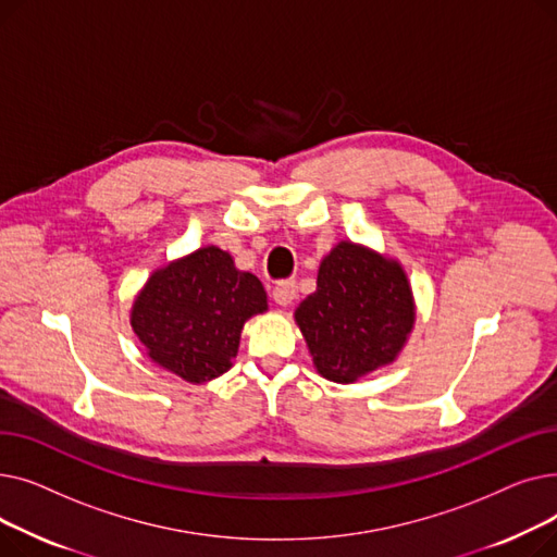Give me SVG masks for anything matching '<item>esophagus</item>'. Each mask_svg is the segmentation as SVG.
<instances>
[{
	"label": "esophagus",
	"instance_id": "1",
	"mask_svg": "<svg viewBox=\"0 0 557 557\" xmlns=\"http://www.w3.org/2000/svg\"><path fill=\"white\" fill-rule=\"evenodd\" d=\"M296 298V282L294 280H282L273 288V300L280 307H288Z\"/></svg>",
	"mask_w": 557,
	"mask_h": 557
}]
</instances>
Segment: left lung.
Listing matches in <instances>:
<instances>
[{"mask_svg": "<svg viewBox=\"0 0 557 557\" xmlns=\"http://www.w3.org/2000/svg\"><path fill=\"white\" fill-rule=\"evenodd\" d=\"M313 368L336 384L391 366L416 327V298L401 263L338 242L318 267L315 290L296 313Z\"/></svg>", "mask_w": 557, "mask_h": 557, "instance_id": "obj_1", "label": "left lung"}]
</instances>
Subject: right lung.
Masks as SVG:
<instances>
[{"label":"right lung","instance_id":"obj_1","mask_svg":"<svg viewBox=\"0 0 557 557\" xmlns=\"http://www.w3.org/2000/svg\"><path fill=\"white\" fill-rule=\"evenodd\" d=\"M263 311L269 300L257 275L239 271L219 246H202L149 275L131 327L156 366L205 384L232 368L244 325Z\"/></svg>","mask_w":557,"mask_h":557}]
</instances>
